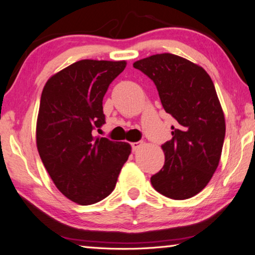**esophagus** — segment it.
Here are the masks:
<instances>
[{"label":"esophagus","mask_w":255,"mask_h":255,"mask_svg":"<svg viewBox=\"0 0 255 255\" xmlns=\"http://www.w3.org/2000/svg\"><path fill=\"white\" fill-rule=\"evenodd\" d=\"M131 145V148H132V152H136V150L139 149L141 146H143V141L139 140V141H133V143L130 144Z\"/></svg>","instance_id":"esophagus-1"}]
</instances>
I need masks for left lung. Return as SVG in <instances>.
<instances>
[{
    "label": "left lung",
    "mask_w": 255,
    "mask_h": 255,
    "mask_svg": "<svg viewBox=\"0 0 255 255\" xmlns=\"http://www.w3.org/2000/svg\"><path fill=\"white\" fill-rule=\"evenodd\" d=\"M133 67L154 82L164 110L175 120L173 137L162 145L165 162L150 182L167 198L189 199L208 184L221 159L226 126L215 85L201 66L169 53L137 60Z\"/></svg>",
    "instance_id": "obj_1"
}]
</instances>
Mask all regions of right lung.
Here are the masks:
<instances>
[{
  "instance_id": "add662e5",
  "label": "right lung",
  "mask_w": 255,
  "mask_h": 255,
  "mask_svg": "<svg viewBox=\"0 0 255 255\" xmlns=\"http://www.w3.org/2000/svg\"><path fill=\"white\" fill-rule=\"evenodd\" d=\"M125 60H79L47 81L37 119V148L60 192L82 206L114 191L131 147L124 141L94 138L106 124L102 100Z\"/></svg>"
}]
</instances>
